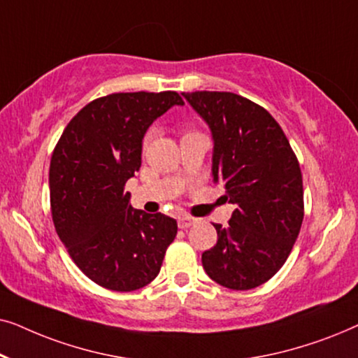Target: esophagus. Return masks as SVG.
Segmentation results:
<instances>
[{
  "label": "esophagus",
  "mask_w": 358,
  "mask_h": 358,
  "mask_svg": "<svg viewBox=\"0 0 358 358\" xmlns=\"http://www.w3.org/2000/svg\"><path fill=\"white\" fill-rule=\"evenodd\" d=\"M194 223H195V218H192V217H187V215H182V217H179V218H178V224H179V228H182V229L189 228V227H192Z\"/></svg>",
  "instance_id": "34e87169"
}]
</instances>
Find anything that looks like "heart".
Instances as JSON below:
<instances>
[{"instance_id": "1", "label": "heart", "mask_w": 358, "mask_h": 358, "mask_svg": "<svg viewBox=\"0 0 358 358\" xmlns=\"http://www.w3.org/2000/svg\"><path fill=\"white\" fill-rule=\"evenodd\" d=\"M151 138H153V131H148V134H146V136H145V145H148Z\"/></svg>"}]
</instances>
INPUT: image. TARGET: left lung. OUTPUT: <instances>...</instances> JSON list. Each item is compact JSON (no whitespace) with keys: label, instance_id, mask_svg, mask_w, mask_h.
<instances>
[{"label":"left lung","instance_id":"left-lung-1","mask_svg":"<svg viewBox=\"0 0 358 358\" xmlns=\"http://www.w3.org/2000/svg\"><path fill=\"white\" fill-rule=\"evenodd\" d=\"M213 138V182L234 205L228 227L202 254L207 275L231 290L272 278L292 252L303 222L300 164L275 119L234 92H182Z\"/></svg>","mask_w":358,"mask_h":358}]
</instances>
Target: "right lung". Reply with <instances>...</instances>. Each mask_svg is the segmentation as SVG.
Listing matches in <instances>:
<instances>
[{"label":"right lung","instance_id":"right-lung-1","mask_svg":"<svg viewBox=\"0 0 358 358\" xmlns=\"http://www.w3.org/2000/svg\"><path fill=\"white\" fill-rule=\"evenodd\" d=\"M173 106L174 91L115 92L70 120L52 155V218L68 254L86 277L114 292H134L159 273L178 223L130 205L125 182L141 166L148 127Z\"/></svg>","mask_w":358,"mask_h":358}]
</instances>
